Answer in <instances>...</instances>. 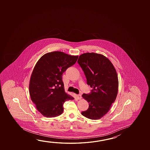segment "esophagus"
Segmentation results:
<instances>
[{
    "label": "esophagus",
    "instance_id": "esophagus-1",
    "mask_svg": "<svg viewBox=\"0 0 150 150\" xmlns=\"http://www.w3.org/2000/svg\"><path fill=\"white\" fill-rule=\"evenodd\" d=\"M76 97H77V99H79V100H80V99H81V95H80V94H79V95H76Z\"/></svg>",
    "mask_w": 150,
    "mask_h": 150
}]
</instances>
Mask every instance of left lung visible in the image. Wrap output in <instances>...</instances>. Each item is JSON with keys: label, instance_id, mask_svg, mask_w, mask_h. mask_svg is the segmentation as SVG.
Masks as SVG:
<instances>
[{"label": "left lung", "instance_id": "obj_1", "mask_svg": "<svg viewBox=\"0 0 150 150\" xmlns=\"http://www.w3.org/2000/svg\"><path fill=\"white\" fill-rule=\"evenodd\" d=\"M77 62L85 73L87 84L93 88L91 93L82 95L89 107L81 115L91 120L100 119L110 109L117 96V71L110 61L103 54L83 53Z\"/></svg>", "mask_w": 150, "mask_h": 150}]
</instances>
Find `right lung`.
<instances>
[{
  "label": "right lung",
  "instance_id": "right-lung-1",
  "mask_svg": "<svg viewBox=\"0 0 150 150\" xmlns=\"http://www.w3.org/2000/svg\"><path fill=\"white\" fill-rule=\"evenodd\" d=\"M78 58V55L54 51L44 54L37 62L30 79V96L37 110L44 117L61 115L64 103L74 99L65 92L62 74Z\"/></svg>",
  "mask_w": 150,
  "mask_h": 150
}]
</instances>
